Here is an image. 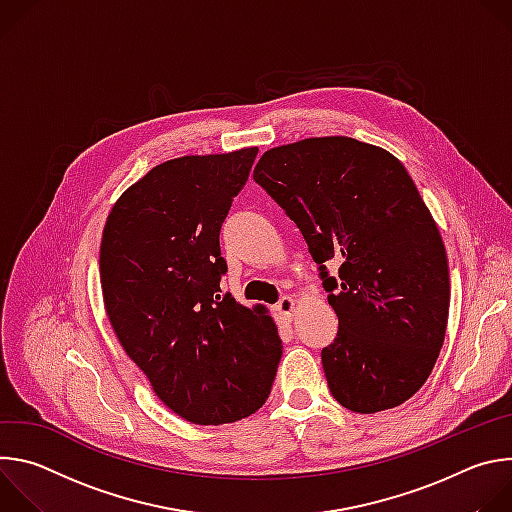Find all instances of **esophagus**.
Listing matches in <instances>:
<instances>
[{"label":"esophagus","instance_id":"obj_1","mask_svg":"<svg viewBox=\"0 0 512 512\" xmlns=\"http://www.w3.org/2000/svg\"><path fill=\"white\" fill-rule=\"evenodd\" d=\"M294 308H296V300L289 298V296H283L277 304H275V310L285 316V318H291V314H294Z\"/></svg>","mask_w":512,"mask_h":512}]
</instances>
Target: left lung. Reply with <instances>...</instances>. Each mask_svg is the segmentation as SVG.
Returning <instances> with one entry per match:
<instances>
[{
    "label": "left lung",
    "mask_w": 512,
    "mask_h": 512,
    "mask_svg": "<svg viewBox=\"0 0 512 512\" xmlns=\"http://www.w3.org/2000/svg\"><path fill=\"white\" fill-rule=\"evenodd\" d=\"M253 178L302 231L338 316L322 348L332 397L354 413L405 403L440 356L450 308L444 241L405 166L352 137H312L265 152Z\"/></svg>",
    "instance_id": "obj_1"
}]
</instances>
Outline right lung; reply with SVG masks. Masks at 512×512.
<instances>
[{
	"mask_svg": "<svg viewBox=\"0 0 512 512\" xmlns=\"http://www.w3.org/2000/svg\"><path fill=\"white\" fill-rule=\"evenodd\" d=\"M257 148L164 162L115 202L99 271L109 322L156 395L196 425L233 423L269 397L277 326L223 294L221 229Z\"/></svg>",
	"mask_w": 512,
	"mask_h": 512,
	"instance_id": "right-lung-1",
	"label": "right lung"
}]
</instances>
